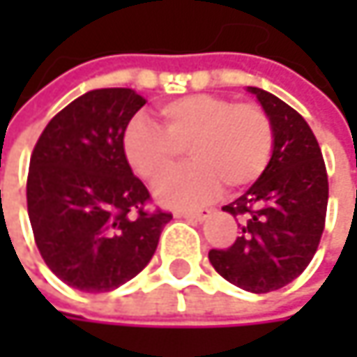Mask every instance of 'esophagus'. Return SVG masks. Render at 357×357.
<instances>
[{"label":"esophagus","mask_w":357,"mask_h":357,"mask_svg":"<svg viewBox=\"0 0 357 357\" xmlns=\"http://www.w3.org/2000/svg\"><path fill=\"white\" fill-rule=\"evenodd\" d=\"M211 215V208H200V211H176L178 219H192V221H204Z\"/></svg>","instance_id":"esophagus-1"}]
</instances>
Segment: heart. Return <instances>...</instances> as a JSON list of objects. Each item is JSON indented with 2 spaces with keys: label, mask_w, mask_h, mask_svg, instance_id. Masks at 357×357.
<instances>
[{
  "label": "heart",
  "mask_w": 357,
  "mask_h": 357,
  "mask_svg": "<svg viewBox=\"0 0 357 357\" xmlns=\"http://www.w3.org/2000/svg\"><path fill=\"white\" fill-rule=\"evenodd\" d=\"M161 128L136 117L128 123L121 149L136 176L157 183L185 150L192 163L155 188L165 206H196L213 200L223 183L242 190L262 176L273 155V123L254 103L219 95H190L157 109Z\"/></svg>",
  "instance_id": "heart-1"
}]
</instances>
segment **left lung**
I'll return each instance as SVG.
<instances>
[{
    "label": "left lung",
    "instance_id": "obj_1",
    "mask_svg": "<svg viewBox=\"0 0 357 357\" xmlns=\"http://www.w3.org/2000/svg\"><path fill=\"white\" fill-rule=\"evenodd\" d=\"M273 123V155L248 190L223 206L242 217V236L225 250H211L215 271L252 294L285 287L304 273L319 248L328 179L317 136L306 119L279 97L248 86Z\"/></svg>",
    "mask_w": 357,
    "mask_h": 357
}]
</instances>
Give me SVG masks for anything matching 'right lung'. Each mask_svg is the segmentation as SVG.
<instances>
[{"mask_svg": "<svg viewBox=\"0 0 357 357\" xmlns=\"http://www.w3.org/2000/svg\"><path fill=\"white\" fill-rule=\"evenodd\" d=\"M144 103L132 89L89 91L36 140L26 181L36 248L55 277L80 291H111L134 279L172 219L146 211L151 194L121 149Z\"/></svg>", "mask_w": 357, "mask_h": 357, "instance_id": "1", "label": "right lung"}]
</instances>
